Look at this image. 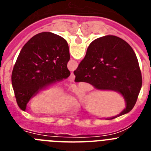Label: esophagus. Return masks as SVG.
Wrapping results in <instances>:
<instances>
[{
  "label": "esophagus",
  "instance_id": "34e87169",
  "mask_svg": "<svg viewBox=\"0 0 151 151\" xmlns=\"http://www.w3.org/2000/svg\"><path fill=\"white\" fill-rule=\"evenodd\" d=\"M74 79H75V75H74V73H72L71 74H70V76L69 77V81H71V82H73V81H74Z\"/></svg>",
  "mask_w": 151,
  "mask_h": 151
}]
</instances>
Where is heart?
Returning <instances> with one entry per match:
<instances>
[{
    "instance_id": "1",
    "label": "heart",
    "mask_w": 151,
    "mask_h": 151,
    "mask_svg": "<svg viewBox=\"0 0 151 151\" xmlns=\"http://www.w3.org/2000/svg\"><path fill=\"white\" fill-rule=\"evenodd\" d=\"M79 98L83 97L80 89L76 90ZM78 106V102L69 94H64V89L61 85L52 84L40 91L34 96L30 107L34 113L45 114H60L73 110Z\"/></svg>"
}]
</instances>
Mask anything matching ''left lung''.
<instances>
[{
	"mask_svg": "<svg viewBox=\"0 0 151 151\" xmlns=\"http://www.w3.org/2000/svg\"><path fill=\"white\" fill-rule=\"evenodd\" d=\"M69 46L51 32L35 35L24 45L12 72V85L19 107L26 111L29 100L39 89L69 76Z\"/></svg>",
	"mask_w": 151,
	"mask_h": 151,
	"instance_id": "left-lung-1",
	"label": "left lung"
}]
</instances>
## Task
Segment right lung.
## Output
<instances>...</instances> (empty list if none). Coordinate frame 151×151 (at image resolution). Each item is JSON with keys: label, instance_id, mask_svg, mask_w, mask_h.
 Here are the masks:
<instances>
[{"label": "right lung", "instance_id": "right-lung-1", "mask_svg": "<svg viewBox=\"0 0 151 151\" xmlns=\"http://www.w3.org/2000/svg\"><path fill=\"white\" fill-rule=\"evenodd\" d=\"M75 82H87L97 90L116 91L126 107L113 119L132 110L142 85L138 59L132 47L122 38L106 35L93 41L74 71Z\"/></svg>", "mask_w": 151, "mask_h": 151}]
</instances>
